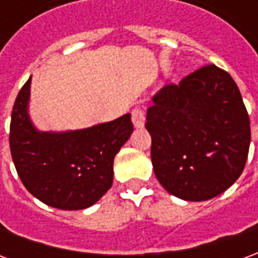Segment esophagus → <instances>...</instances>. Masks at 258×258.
<instances>
[{"instance_id":"obj_1","label":"esophagus","mask_w":258,"mask_h":258,"mask_svg":"<svg viewBox=\"0 0 258 258\" xmlns=\"http://www.w3.org/2000/svg\"><path fill=\"white\" fill-rule=\"evenodd\" d=\"M131 118H133V123H134V125L137 128H142V127L145 125V113H144V110L140 109V107H137V109L133 110V116H131Z\"/></svg>"}]
</instances>
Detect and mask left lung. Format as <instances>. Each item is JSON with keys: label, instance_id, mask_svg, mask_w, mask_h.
I'll use <instances>...</instances> for the list:
<instances>
[{"label": "left lung", "instance_id": "1", "mask_svg": "<svg viewBox=\"0 0 258 258\" xmlns=\"http://www.w3.org/2000/svg\"><path fill=\"white\" fill-rule=\"evenodd\" d=\"M155 175L168 194L188 202L216 198L240 177L250 121L238 85L207 64L168 84L146 112Z\"/></svg>", "mask_w": 258, "mask_h": 258}]
</instances>
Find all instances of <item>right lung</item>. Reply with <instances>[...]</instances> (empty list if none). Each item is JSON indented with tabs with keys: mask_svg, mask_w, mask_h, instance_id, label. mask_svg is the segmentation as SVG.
<instances>
[{
	"mask_svg": "<svg viewBox=\"0 0 258 258\" xmlns=\"http://www.w3.org/2000/svg\"><path fill=\"white\" fill-rule=\"evenodd\" d=\"M31 77L15 101L9 145L34 198L60 210L95 205L113 184V160L134 131L131 114L73 131H40L29 114Z\"/></svg>",
	"mask_w": 258,
	"mask_h": 258,
	"instance_id": "right-lung-1",
	"label": "right lung"
}]
</instances>
